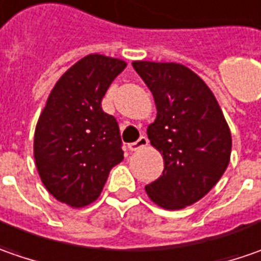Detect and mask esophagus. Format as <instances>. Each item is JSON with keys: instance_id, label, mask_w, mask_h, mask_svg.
I'll use <instances>...</instances> for the list:
<instances>
[{"instance_id": "obj_1", "label": "esophagus", "mask_w": 261, "mask_h": 261, "mask_svg": "<svg viewBox=\"0 0 261 261\" xmlns=\"http://www.w3.org/2000/svg\"><path fill=\"white\" fill-rule=\"evenodd\" d=\"M148 144V140L147 137H144V136H141L137 141H134V143H131L128 144V148H130V151H137L140 148H144Z\"/></svg>"}]
</instances>
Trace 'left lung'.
Masks as SVG:
<instances>
[{
	"instance_id": "8db88e82",
	"label": "left lung",
	"mask_w": 261,
	"mask_h": 261,
	"mask_svg": "<svg viewBox=\"0 0 261 261\" xmlns=\"http://www.w3.org/2000/svg\"><path fill=\"white\" fill-rule=\"evenodd\" d=\"M133 68L151 91L158 115L147 127L165 162L163 175L146 186L153 202L176 211L198 202L224 175L231 131L217 98L180 63L136 60Z\"/></svg>"
}]
</instances>
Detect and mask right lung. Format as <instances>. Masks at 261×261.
<instances>
[{
	"mask_svg": "<svg viewBox=\"0 0 261 261\" xmlns=\"http://www.w3.org/2000/svg\"><path fill=\"white\" fill-rule=\"evenodd\" d=\"M125 66L121 59L88 55L50 92L33 148L41 182L59 202L84 208L96 201L110 170L124 159L118 122L101 102Z\"/></svg>",
	"mask_w": 261,
	"mask_h": 261,
	"instance_id": "right-lung-1",
	"label": "right lung"
}]
</instances>
